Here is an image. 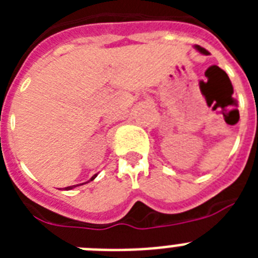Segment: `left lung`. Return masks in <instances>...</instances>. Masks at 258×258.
I'll use <instances>...</instances> for the list:
<instances>
[{
    "instance_id": "left-lung-1",
    "label": "left lung",
    "mask_w": 258,
    "mask_h": 258,
    "mask_svg": "<svg viewBox=\"0 0 258 258\" xmlns=\"http://www.w3.org/2000/svg\"><path fill=\"white\" fill-rule=\"evenodd\" d=\"M195 49H197L198 51H200V52H202V54H206V55H208V54H209V51H208V50H206V49H204V47L199 46V45H195Z\"/></svg>"
}]
</instances>
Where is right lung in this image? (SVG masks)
Wrapping results in <instances>:
<instances>
[{
	"label": "right lung",
	"mask_w": 258,
	"mask_h": 258,
	"mask_svg": "<svg viewBox=\"0 0 258 258\" xmlns=\"http://www.w3.org/2000/svg\"><path fill=\"white\" fill-rule=\"evenodd\" d=\"M97 175H98V174H94V175H93L92 178H90V181H93V179H94L95 177H97ZM86 183H88V182H86ZM80 184H84V183H80ZM76 186H79V184H74V186H68V187H66V190H72V188L76 187Z\"/></svg>",
	"instance_id": "1"
}]
</instances>
